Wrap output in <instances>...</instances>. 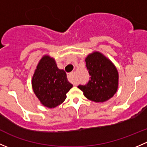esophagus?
<instances>
[{
	"label": "esophagus",
	"instance_id": "1",
	"mask_svg": "<svg viewBox=\"0 0 147 147\" xmlns=\"http://www.w3.org/2000/svg\"><path fill=\"white\" fill-rule=\"evenodd\" d=\"M67 78L69 81L70 82H73V72H70V73L67 74Z\"/></svg>",
	"mask_w": 147,
	"mask_h": 147
}]
</instances>
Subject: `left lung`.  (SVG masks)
Here are the masks:
<instances>
[{"instance_id":"obj_1","label":"left lung","mask_w":147,"mask_h":147,"mask_svg":"<svg viewBox=\"0 0 147 147\" xmlns=\"http://www.w3.org/2000/svg\"><path fill=\"white\" fill-rule=\"evenodd\" d=\"M86 67L91 76L86 85H79L84 97L91 101L102 103L112 98L119 86V73L108 57L98 51L90 53L85 58Z\"/></svg>"}]
</instances>
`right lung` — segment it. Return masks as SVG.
Masks as SVG:
<instances>
[{
  "label": "right lung",
  "mask_w": 147,
  "mask_h": 147,
  "mask_svg": "<svg viewBox=\"0 0 147 147\" xmlns=\"http://www.w3.org/2000/svg\"><path fill=\"white\" fill-rule=\"evenodd\" d=\"M32 87L40 103L51 109L65 101L72 84L68 81L66 72L57 67L55 59L45 55L32 75Z\"/></svg>",
  "instance_id": "obj_1"
}]
</instances>
